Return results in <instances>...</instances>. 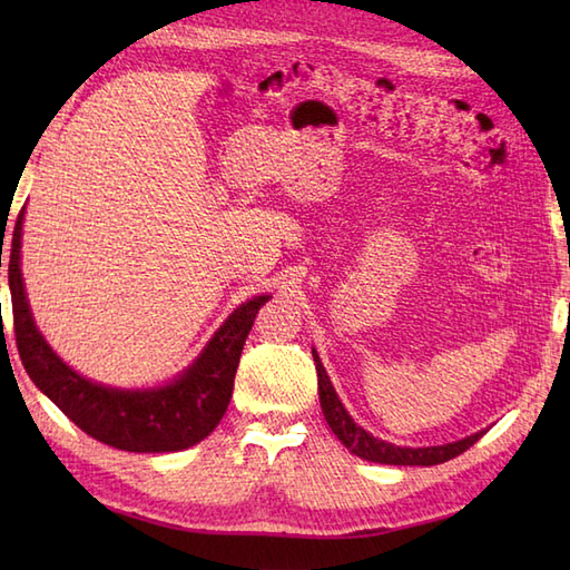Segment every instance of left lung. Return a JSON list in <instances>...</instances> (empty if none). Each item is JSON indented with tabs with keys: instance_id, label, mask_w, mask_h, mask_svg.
<instances>
[{
	"instance_id": "obj_1",
	"label": "left lung",
	"mask_w": 570,
	"mask_h": 570,
	"mask_svg": "<svg viewBox=\"0 0 570 570\" xmlns=\"http://www.w3.org/2000/svg\"><path fill=\"white\" fill-rule=\"evenodd\" d=\"M313 362H316V372H318V394H321L323 416L328 421L331 431L337 435V441H341L350 453H355L362 460H372V463H384V465H439L460 453H465L472 443H478L482 435H485V431H478L463 441L445 443V445H429V448H402V445L374 439L372 433L357 426L353 416L347 414V409L343 406L341 399H337L328 372H325L316 350H313Z\"/></svg>"
}]
</instances>
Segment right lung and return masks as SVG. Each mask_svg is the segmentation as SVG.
I'll return each instance as SVG.
<instances>
[{"instance_id":"1","label":"right lung","mask_w":570,"mask_h":570,"mask_svg":"<svg viewBox=\"0 0 570 570\" xmlns=\"http://www.w3.org/2000/svg\"><path fill=\"white\" fill-rule=\"evenodd\" d=\"M21 223L17 217L9 249V288L17 350L33 384L95 441L129 453H174L196 445L225 416L233 396L242 347L272 296H254L229 316L198 360L174 382L156 390H117L82 377L43 341L29 311L21 278ZM2 264V262H0Z\"/></svg>"}]
</instances>
